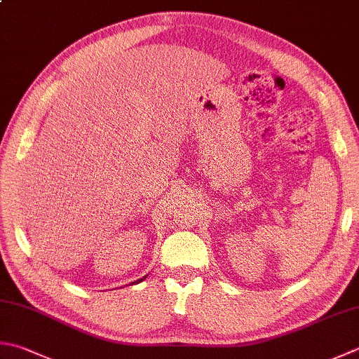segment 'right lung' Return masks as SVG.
<instances>
[{
  "label": "right lung",
  "mask_w": 359,
  "mask_h": 359,
  "mask_svg": "<svg viewBox=\"0 0 359 359\" xmlns=\"http://www.w3.org/2000/svg\"><path fill=\"white\" fill-rule=\"evenodd\" d=\"M142 280H143V278H140V280H137V282H135V283H138V282H142Z\"/></svg>",
  "instance_id": "1"
}]
</instances>
